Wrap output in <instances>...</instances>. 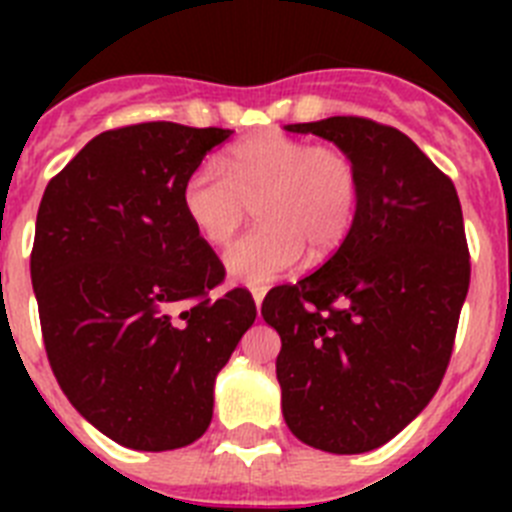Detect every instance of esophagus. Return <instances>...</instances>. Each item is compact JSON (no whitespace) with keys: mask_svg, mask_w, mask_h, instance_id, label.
<instances>
[{"mask_svg":"<svg viewBox=\"0 0 512 512\" xmlns=\"http://www.w3.org/2000/svg\"><path fill=\"white\" fill-rule=\"evenodd\" d=\"M251 292H253V302H256V307L261 305V302H264V295H266V287L264 284H256V287H251Z\"/></svg>","mask_w":512,"mask_h":512,"instance_id":"esophagus-1","label":"esophagus"}]
</instances>
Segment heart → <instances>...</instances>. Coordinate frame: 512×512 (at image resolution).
<instances>
[{"instance_id": "obj_1", "label": "heart", "mask_w": 512, "mask_h": 512, "mask_svg": "<svg viewBox=\"0 0 512 512\" xmlns=\"http://www.w3.org/2000/svg\"><path fill=\"white\" fill-rule=\"evenodd\" d=\"M251 205L261 223L228 248L225 269L264 284L305 251L318 261L346 241L361 205L359 166L343 148L269 130L238 140L223 164H197L182 187L184 215L210 246L230 243Z\"/></svg>"}]
</instances>
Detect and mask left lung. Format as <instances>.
<instances>
[{
  "mask_svg": "<svg viewBox=\"0 0 512 512\" xmlns=\"http://www.w3.org/2000/svg\"><path fill=\"white\" fill-rule=\"evenodd\" d=\"M333 140L361 174L356 223L261 315L282 338L277 379L289 431L312 449H379L436 395L469 289L454 182L392 125L343 115L287 125Z\"/></svg>",
  "mask_w": 512,
  "mask_h": 512,
  "instance_id": "left-lung-1",
  "label": "left lung"
}]
</instances>
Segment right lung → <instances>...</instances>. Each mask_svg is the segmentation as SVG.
<instances>
[{
	"label": "right lung",
	"instance_id": "right-lung-1",
	"mask_svg": "<svg viewBox=\"0 0 512 512\" xmlns=\"http://www.w3.org/2000/svg\"><path fill=\"white\" fill-rule=\"evenodd\" d=\"M233 130L138 122L104 130L45 187L30 277L45 354L94 428L138 451L182 449L212 420V387L256 320L182 187Z\"/></svg>",
	"mask_w": 512,
	"mask_h": 512
}]
</instances>
